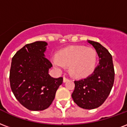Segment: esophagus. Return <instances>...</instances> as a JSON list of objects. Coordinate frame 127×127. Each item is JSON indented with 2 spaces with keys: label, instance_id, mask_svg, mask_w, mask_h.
Here are the masks:
<instances>
[{
  "label": "esophagus",
  "instance_id": "esophagus-1",
  "mask_svg": "<svg viewBox=\"0 0 127 127\" xmlns=\"http://www.w3.org/2000/svg\"><path fill=\"white\" fill-rule=\"evenodd\" d=\"M68 81V79H66L65 76H64V77H63V82H64V83H66V81Z\"/></svg>",
  "mask_w": 127,
  "mask_h": 127
}]
</instances>
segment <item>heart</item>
Wrapping results in <instances>:
<instances>
[{
	"label": "heart",
	"instance_id": "b5f03b06",
	"mask_svg": "<svg viewBox=\"0 0 127 127\" xmlns=\"http://www.w3.org/2000/svg\"><path fill=\"white\" fill-rule=\"evenodd\" d=\"M51 63L58 70L68 66V71L76 78H85L94 72L97 63V53L93 48L72 46L64 48L51 57Z\"/></svg>",
	"mask_w": 127,
	"mask_h": 127
}]
</instances>
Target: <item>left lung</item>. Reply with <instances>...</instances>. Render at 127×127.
<instances>
[{"instance_id": "1", "label": "left lung", "mask_w": 127, "mask_h": 127, "mask_svg": "<svg viewBox=\"0 0 127 127\" xmlns=\"http://www.w3.org/2000/svg\"><path fill=\"white\" fill-rule=\"evenodd\" d=\"M87 42L96 50L99 62L91 75L74 81L72 98L81 108L93 109L100 106L109 95L115 80V70L113 58L108 50L98 42Z\"/></svg>"}]
</instances>
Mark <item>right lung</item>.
Masks as SVG:
<instances>
[{"label":"right lung","mask_w":127,"mask_h":127,"mask_svg":"<svg viewBox=\"0 0 127 127\" xmlns=\"http://www.w3.org/2000/svg\"><path fill=\"white\" fill-rule=\"evenodd\" d=\"M48 43L27 44L14 55L10 70V84L14 96L31 111H43L50 106L63 77L48 74L53 65L45 57Z\"/></svg>","instance_id":"add662e5"}]
</instances>
